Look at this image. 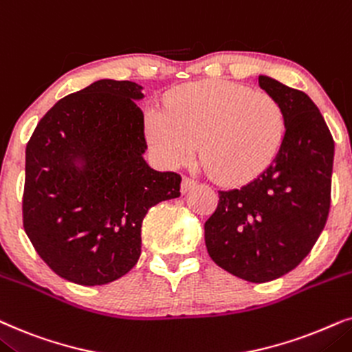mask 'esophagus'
Returning <instances> with one entry per match:
<instances>
[{"label":"esophagus","mask_w":352,"mask_h":352,"mask_svg":"<svg viewBox=\"0 0 352 352\" xmlns=\"http://www.w3.org/2000/svg\"><path fill=\"white\" fill-rule=\"evenodd\" d=\"M193 186H196V180L191 179V177H184V180H182V193H188Z\"/></svg>","instance_id":"esophagus-1"}]
</instances>
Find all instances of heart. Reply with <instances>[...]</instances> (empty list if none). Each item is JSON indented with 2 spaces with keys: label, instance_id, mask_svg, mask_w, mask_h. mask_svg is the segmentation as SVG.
<instances>
[{
  "label": "heart",
  "instance_id": "obj_1",
  "mask_svg": "<svg viewBox=\"0 0 352 352\" xmlns=\"http://www.w3.org/2000/svg\"><path fill=\"white\" fill-rule=\"evenodd\" d=\"M146 132L168 166L188 164L199 144L201 161L214 179L241 184L277 156L285 119L269 93L232 82H203L173 90L164 111L148 114Z\"/></svg>",
  "mask_w": 352,
  "mask_h": 352
}]
</instances>
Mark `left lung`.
Masks as SVG:
<instances>
[{
    "label": "left lung",
    "mask_w": 352,
    "mask_h": 352,
    "mask_svg": "<svg viewBox=\"0 0 352 352\" xmlns=\"http://www.w3.org/2000/svg\"><path fill=\"white\" fill-rule=\"evenodd\" d=\"M278 101L285 133L277 156L254 180L219 191L204 240L215 264L252 283L280 278L311 252L325 227L331 199L335 142L304 91L259 75Z\"/></svg>",
    "instance_id": "1"
}]
</instances>
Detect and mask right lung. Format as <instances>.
Segmentation results:
<instances>
[{
	"label": "right lung",
	"mask_w": 352,
	"mask_h": 352,
	"mask_svg": "<svg viewBox=\"0 0 352 352\" xmlns=\"http://www.w3.org/2000/svg\"><path fill=\"white\" fill-rule=\"evenodd\" d=\"M142 98L135 82L98 80L56 102L27 143L23 230L69 282L95 287L127 274L149 208L180 196L179 173L143 159Z\"/></svg>",
	"instance_id": "right-lung-1"
}]
</instances>
